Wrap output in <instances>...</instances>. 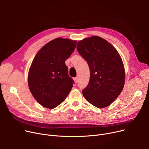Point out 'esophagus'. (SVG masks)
Here are the masks:
<instances>
[{
    "label": "esophagus",
    "mask_w": 149,
    "mask_h": 149,
    "mask_svg": "<svg viewBox=\"0 0 149 149\" xmlns=\"http://www.w3.org/2000/svg\"><path fill=\"white\" fill-rule=\"evenodd\" d=\"M78 79H78V77H75V78H74V80L75 83H77L78 81H79V80H78Z\"/></svg>",
    "instance_id": "obj_1"
}]
</instances>
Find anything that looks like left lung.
Listing matches in <instances>:
<instances>
[{
    "label": "left lung",
    "instance_id": "8db88e82",
    "mask_svg": "<svg viewBox=\"0 0 149 149\" xmlns=\"http://www.w3.org/2000/svg\"><path fill=\"white\" fill-rule=\"evenodd\" d=\"M77 49L90 69L89 84L82 91L84 97L98 108L111 104L122 92L125 82L124 64L118 52L96 36L79 41Z\"/></svg>",
    "mask_w": 149,
    "mask_h": 149
}]
</instances>
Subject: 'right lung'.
Listing matches in <instances>:
<instances>
[{
  "label": "right lung",
  "instance_id": "add662e5",
  "mask_svg": "<svg viewBox=\"0 0 149 149\" xmlns=\"http://www.w3.org/2000/svg\"><path fill=\"white\" fill-rule=\"evenodd\" d=\"M76 40L58 37L44 45L31 63L28 75L29 90L42 106L54 109L63 102L73 87L65 65Z\"/></svg>",
  "mask_w": 149,
  "mask_h": 149
}]
</instances>
